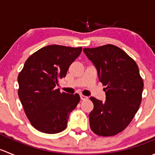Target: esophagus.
<instances>
[{
	"mask_svg": "<svg viewBox=\"0 0 155 155\" xmlns=\"http://www.w3.org/2000/svg\"><path fill=\"white\" fill-rule=\"evenodd\" d=\"M80 98L82 101H85V100L87 99V97L84 96V95H80Z\"/></svg>",
	"mask_w": 155,
	"mask_h": 155,
	"instance_id": "1",
	"label": "esophagus"
}]
</instances>
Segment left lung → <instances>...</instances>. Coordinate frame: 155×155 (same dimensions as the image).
<instances>
[{
	"instance_id": "1",
	"label": "left lung",
	"mask_w": 155,
	"mask_h": 155,
	"mask_svg": "<svg viewBox=\"0 0 155 155\" xmlns=\"http://www.w3.org/2000/svg\"><path fill=\"white\" fill-rule=\"evenodd\" d=\"M83 51L97 70L106 91V101L91 97L94 109L89 114L91 130L111 137L129 125L142 101L143 81L136 62L118 46L108 44Z\"/></svg>"
}]
</instances>
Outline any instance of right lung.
<instances>
[{"mask_svg":"<svg viewBox=\"0 0 155 155\" xmlns=\"http://www.w3.org/2000/svg\"><path fill=\"white\" fill-rule=\"evenodd\" d=\"M82 49L50 45L31 54L25 63L18 76V94L28 118L37 130L54 134L66 129L69 115L80 97L61 93L55 86L59 79L66 76Z\"/></svg>","mask_w":155,"mask_h":155,"instance_id":"obj_1","label":"right lung"}]
</instances>
